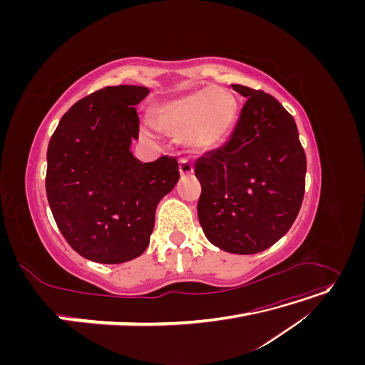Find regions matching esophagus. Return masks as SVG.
I'll return each mask as SVG.
<instances>
[{
  "instance_id": "1",
  "label": "esophagus",
  "mask_w": 365,
  "mask_h": 365,
  "mask_svg": "<svg viewBox=\"0 0 365 365\" xmlns=\"http://www.w3.org/2000/svg\"><path fill=\"white\" fill-rule=\"evenodd\" d=\"M180 172L182 176H189L193 173V163L189 158H181L180 160Z\"/></svg>"
}]
</instances>
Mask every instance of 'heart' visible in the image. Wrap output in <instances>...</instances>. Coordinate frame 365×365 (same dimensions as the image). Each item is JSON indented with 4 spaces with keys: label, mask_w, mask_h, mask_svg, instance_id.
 <instances>
[{
    "label": "heart",
    "mask_w": 365,
    "mask_h": 365,
    "mask_svg": "<svg viewBox=\"0 0 365 365\" xmlns=\"http://www.w3.org/2000/svg\"><path fill=\"white\" fill-rule=\"evenodd\" d=\"M236 101L224 88H202L164 103L155 114L158 126L172 137L189 134L197 149L212 148L222 141L233 125Z\"/></svg>",
    "instance_id": "obj_1"
}]
</instances>
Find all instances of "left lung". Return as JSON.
Instances as JSON below:
<instances>
[{
	"mask_svg": "<svg viewBox=\"0 0 365 365\" xmlns=\"http://www.w3.org/2000/svg\"><path fill=\"white\" fill-rule=\"evenodd\" d=\"M247 97L222 148L196 161L197 217L213 245L256 254L292 227L306 185V153L294 117L271 94L231 85Z\"/></svg>",
	"mask_w": 365,
	"mask_h": 365,
	"instance_id": "left-lung-1",
	"label": "left lung"
}]
</instances>
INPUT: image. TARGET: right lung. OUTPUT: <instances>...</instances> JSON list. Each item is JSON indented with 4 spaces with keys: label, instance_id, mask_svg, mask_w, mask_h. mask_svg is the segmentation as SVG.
<instances>
[{
    "label": "right lung",
    "instance_id": "obj_1",
    "mask_svg": "<svg viewBox=\"0 0 365 365\" xmlns=\"http://www.w3.org/2000/svg\"><path fill=\"white\" fill-rule=\"evenodd\" d=\"M145 86H106L76 102L47 149V200L68 245L98 263H123L146 251L155 210L180 180L176 157L141 163L135 109Z\"/></svg>",
    "mask_w": 365,
    "mask_h": 365
}]
</instances>
